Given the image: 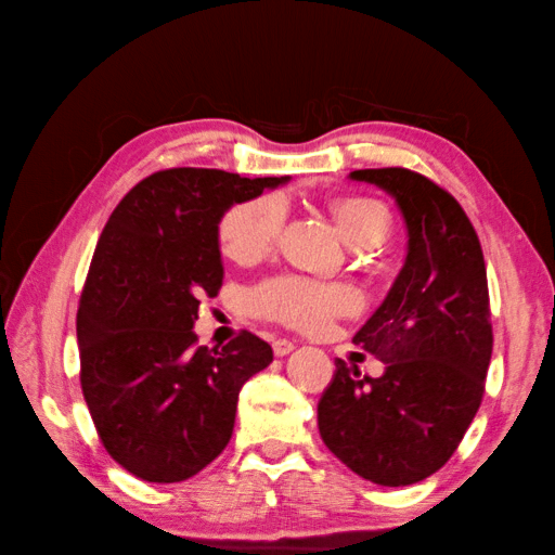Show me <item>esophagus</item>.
Wrapping results in <instances>:
<instances>
[{"instance_id":"esophagus-1","label":"esophagus","mask_w":555,"mask_h":555,"mask_svg":"<svg viewBox=\"0 0 555 555\" xmlns=\"http://www.w3.org/2000/svg\"><path fill=\"white\" fill-rule=\"evenodd\" d=\"M296 349V345L291 339H276L274 341V354L276 357H286V354H291V351Z\"/></svg>"}]
</instances>
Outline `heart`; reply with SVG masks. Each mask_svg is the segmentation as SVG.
Listing matches in <instances>:
<instances>
[{"instance_id":"heart-1","label":"heart","mask_w":555,"mask_h":555,"mask_svg":"<svg viewBox=\"0 0 555 555\" xmlns=\"http://www.w3.org/2000/svg\"><path fill=\"white\" fill-rule=\"evenodd\" d=\"M339 235L345 243L364 249L380 245L390 230L388 208L374 198L349 196L332 201ZM286 206L279 196H259L233 206L220 220V245L228 257L251 261L276 243L284 228ZM354 291L341 284H320L304 276H276L251 291V308L267 320L296 330H320L330 320L357 310Z\"/></svg>"}]
</instances>
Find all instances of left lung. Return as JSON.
<instances>
[{"label": "left lung", "instance_id": "8db88e82", "mask_svg": "<svg viewBox=\"0 0 555 555\" xmlns=\"http://www.w3.org/2000/svg\"><path fill=\"white\" fill-rule=\"evenodd\" d=\"M349 179L396 201L408 255L354 335L386 371L361 378L337 359L318 429L357 476L412 486L444 466L480 408L492 354L486 261L468 216L435 181L402 167L357 169Z\"/></svg>", "mask_w": 555, "mask_h": 555}]
</instances>
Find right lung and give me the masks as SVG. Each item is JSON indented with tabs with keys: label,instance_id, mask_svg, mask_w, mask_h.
I'll use <instances>...</instances> for the list:
<instances>
[{
	"label": "right lung",
	"instance_id": "obj_1",
	"mask_svg": "<svg viewBox=\"0 0 555 555\" xmlns=\"http://www.w3.org/2000/svg\"><path fill=\"white\" fill-rule=\"evenodd\" d=\"M286 181L165 169L128 191L99 237L77 310L79 380L102 444L140 480L206 468L233 437L240 388L274 359L247 330L198 347L194 322L223 286L228 208Z\"/></svg>",
	"mask_w": 555,
	"mask_h": 555
}]
</instances>
